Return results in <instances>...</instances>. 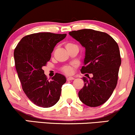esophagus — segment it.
Listing matches in <instances>:
<instances>
[{
  "label": "esophagus",
  "instance_id": "34e87169",
  "mask_svg": "<svg viewBox=\"0 0 135 135\" xmlns=\"http://www.w3.org/2000/svg\"><path fill=\"white\" fill-rule=\"evenodd\" d=\"M75 78H73V77H67V80L68 81H70V80H74Z\"/></svg>",
  "mask_w": 135,
  "mask_h": 135
}]
</instances>
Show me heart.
Masks as SVG:
<instances>
[{
	"mask_svg": "<svg viewBox=\"0 0 135 135\" xmlns=\"http://www.w3.org/2000/svg\"><path fill=\"white\" fill-rule=\"evenodd\" d=\"M76 46V45L71 43H68L66 44V45H65L66 49L72 47V46ZM73 69L74 68L73 66H66L62 68V71L63 73L67 74V75H71V74L73 73Z\"/></svg>",
	"mask_w": 135,
	"mask_h": 135,
	"instance_id": "1",
	"label": "heart"
}]
</instances>
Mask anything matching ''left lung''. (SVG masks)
<instances>
[{
    "mask_svg": "<svg viewBox=\"0 0 135 135\" xmlns=\"http://www.w3.org/2000/svg\"><path fill=\"white\" fill-rule=\"evenodd\" d=\"M69 35L85 48L81 73H92L83 78L84 86L78 92L80 101L90 107L104 104L112 94L118 80L121 58L119 46L110 35L92 29L69 32Z\"/></svg>",
    "mask_w": 135,
    "mask_h": 135,
    "instance_id": "left-lung-1",
    "label": "left lung"
}]
</instances>
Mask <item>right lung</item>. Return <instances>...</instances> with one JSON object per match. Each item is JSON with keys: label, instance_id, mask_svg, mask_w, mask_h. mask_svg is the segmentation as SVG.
Returning <instances> with one entry per match:
<instances>
[{"label": "right lung", "instance_id": "1", "mask_svg": "<svg viewBox=\"0 0 135 135\" xmlns=\"http://www.w3.org/2000/svg\"><path fill=\"white\" fill-rule=\"evenodd\" d=\"M66 34L39 32L27 35L21 39L14 51L15 67L22 89L33 103L49 108L59 100L64 76L56 73L48 80L42 69L50 60L54 48Z\"/></svg>", "mask_w": 135, "mask_h": 135}]
</instances>
